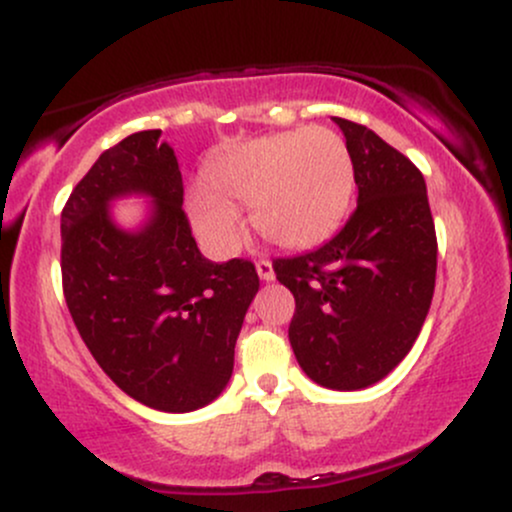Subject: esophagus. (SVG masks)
<instances>
[{
    "label": "esophagus",
    "mask_w": 512,
    "mask_h": 512,
    "mask_svg": "<svg viewBox=\"0 0 512 512\" xmlns=\"http://www.w3.org/2000/svg\"><path fill=\"white\" fill-rule=\"evenodd\" d=\"M257 274H260L262 281H274V267L269 260H257Z\"/></svg>",
    "instance_id": "1"
}]
</instances>
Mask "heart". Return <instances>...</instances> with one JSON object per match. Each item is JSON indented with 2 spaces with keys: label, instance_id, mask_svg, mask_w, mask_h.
Returning a JSON list of instances; mask_svg holds the SVG:
<instances>
[{
  "label": "heart",
  "instance_id": "heart-1",
  "mask_svg": "<svg viewBox=\"0 0 512 512\" xmlns=\"http://www.w3.org/2000/svg\"><path fill=\"white\" fill-rule=\"evenodd\" d=\"M207 190L190 195V216L211 250L228 255L240 243V207L255 231L279 248H310L342 226L356 175L349 146L334 129L269 134L209 163Z\"/></svg>",
  "mask_w": 512,
  "mask_h": 512
}]
</instances>
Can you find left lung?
I'll list each match as a JSON object with an SVG mask.
<instances>
[{"label": "left lung", "mask_w": 512, "mask_h": 512, "mask_svg": "<svg viewBox=\"0 0 512 512\" xmlns=\"http://www.w3.org/2000/svg\"><path fill=\"white\" fill-rule=\"evenodd\" d=\"M334 122L354 158L358 207L325 245L272 267L296 298L289 339L305 375L330 390H363L419 337L438 240L421 170L368 127Z\"/></svg>", "instance_id": "obj_1"}]
</instances>
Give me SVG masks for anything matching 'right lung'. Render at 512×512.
I'll return each mask as SVG.
<instances>
[{"label":"right lung","mask_w":512,"mask_h":512,"mask_svg":"<svg viewBox=\"0 0 512 512\" xmlns=\"http://www.w3.org/2000/svg\"><path fill=\"white\" fill-rule=\"evenodd\" d=\"M161 129L129 134L98 156L62 209V289L98 366L129 397L170 414L214 402L233 373L236 339L260 276L250 260L202 257L182 211L175 151ZM155 199L125 232L107 204Z\"/></svg>","instance_id":"obj_1"}]
</instances>
